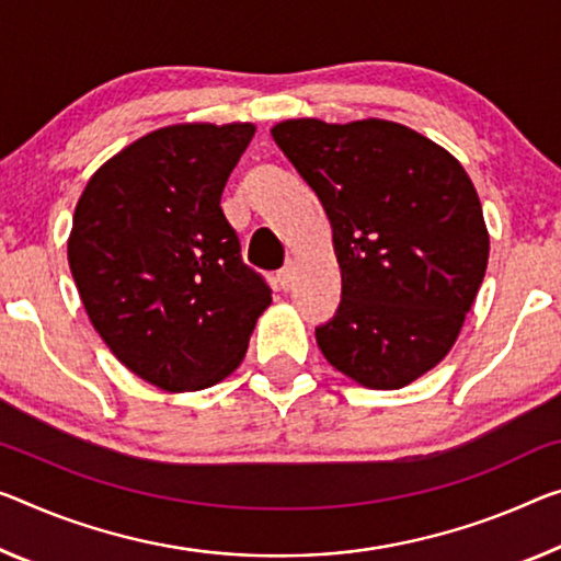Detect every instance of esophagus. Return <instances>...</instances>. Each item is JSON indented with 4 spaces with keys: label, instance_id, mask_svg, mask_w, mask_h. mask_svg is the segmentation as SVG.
Here are the masks:
<instances>
[{
    "label": "esophagus",
    "instance_id": "obj_1",
    "mask_svg": "<svg viewBox=\"0 0 561 561\" xmlns=\"http://www.w3.org/2000/svg\"><path fill=\"white\" fill-rule=\"evenodd\" d=\"M293 278H296V271H293V265H286V268L278 271V278H275V283H278L280 290H288Z\"/></svg>",
    "mask_w": 561,
    "mask_h": 561
}]
</instances>
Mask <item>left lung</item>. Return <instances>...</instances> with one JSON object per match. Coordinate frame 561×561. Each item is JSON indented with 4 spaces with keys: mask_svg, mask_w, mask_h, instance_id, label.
<instances>
[{
    "mask_svg": "<svg viewBox=\"0 0 561 561\" xmlns=\"http://www.w3.org/2000/svg\"><path fill=\"white\" fill-rule=\"evenodd\" d=\"M271 135L333 230L343 298L318 348L366 389H403L451 351L484 280L477 187L451 152L391 119H283Z\"/></svg>",
    "mask_w": 561,
    "mask_h": 561,
    "instance_id": "8db88e82",
    "label": "left lung"
}]
</instances>
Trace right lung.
<instances>
[{
	"label": "right lung",
	"mask_w": 561,
	"mask_h": 561,
	"mask_svg": "<svg viewBox=\"0 0 561 561\" xmlns=\"http://www.w3.org/2000/svg\"><path fill=\"white\" fill-rule=\"evenodd\" d=\"M253 135L251 123L160 127L112 154L77 201L67 261L90 323L162 391L230 376L273 300L220 208Z\"/></svg>",
	"instance_id": "1"
}]
</instances>
